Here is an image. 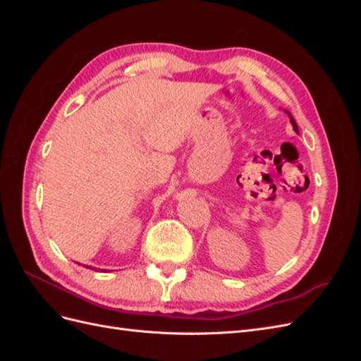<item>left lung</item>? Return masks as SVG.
Returning a JSON list of instances; mask_svg holds the SVG:
<instances>
[{"mask_svg": "<svg viewBox=\"0 0 361 361\" xmlns=\"http://www.w3.org/2000/svg\"><path fill=\"white\" fill-rule=\"evenodd\" d=\"M285 113H288V116H289V118H290V123H292V128H293V130H295V133H297V134H298V126H297V123H295V120H293L292 114H290L289 111H286V110H285Z\"/></svg>", "mask_w": 361, "mask_h": 361, "instance_id": "1", "label": "left lung"}]
</instances>
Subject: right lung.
<instances>
[{
  "label": "right lung",
  "instance_id": "add662e5",
  "mask_svg": "<svg viewBox=\"0 0 361 361\" xmlns=\"http://www.w3.org/2000/svg\"><path fill=\"white\" fill-rule=\"evenodd\" d=\"M76 264H78V262H76ZM81 265V264H80ZM85 268H89V269H94L96 271V268L94 267H89V265H84ZM101 272H106V269H101Z\"/></svg>",
  "mask_w": 361,
  "mask_h": 361
}]
</instances>
